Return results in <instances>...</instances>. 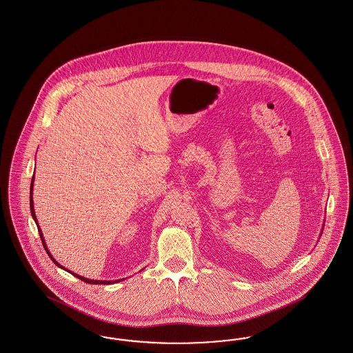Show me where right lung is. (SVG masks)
I'll list each match as a JSON object with an SVG mask.
<instances>
[{
    "instance_id": "1",
    "label": "right lung",
    "mask_w": 353,
    "mask_h": 353,
    "mask_svg": "<svg viewBox=\"0 0 353 353\" xmlns=\"http://www.w3.org/2000/svg\"><path fill=\"white\" fill-rule=\"evenodd\" d=\"M32 181H34V176H32ZM32 181H31V190H32ZM30 210H31V216H32V219L37 221V217H35V214H34V205H32V196H30ZM39 230V236H41V240H42V244L45 246V249H46L47 254L50 256V259L52 260V262H55V265H58L59 268L61 269H64L63 266H61L57 261L52 259V256L50 254V252H48V249H47L46 244H45V240H43V236H42V232L41 230ZM64 270H67V269H64ZM71 273V272H70ZM71 274H74V273H71ZM74 276H77L79 279H81V281H84V282H87V283H92V285H108V283H112V281H92V279H87V278H84V276H77V274H74ZM117 282V281H116Z\"/></svg>"
}]
</instances>
